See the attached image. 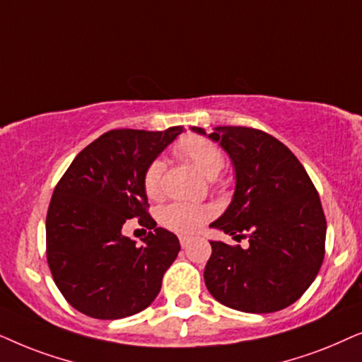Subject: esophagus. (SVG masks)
Here are the masks:
<instances>
[{"instance_id":"34e87169","label":"esophagus","mask_w":362,"mask_h":362,"mask_svg":"<svg viewBox=\"0 0 362 362\" xmlns=\"http://www.w3.org/2000/svg\"><path fill=\"white\" fill-rule=\"evenodd\" d=\"M190 242H192V238H189V237H180V245H182V248H187V247H189Z\"/></svg>"}]
</instances>
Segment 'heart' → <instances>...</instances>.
<instances>
[{"instance_id": "heart-1", "label": "heart", "mask_w": 362, "mask_h": 362, "mask_svg": "<svg viewBox=\"0 0 362 362\" xmlns=\"http://www.w3.org/2000/svg\"><path fill=\"white\" fill-rule=\"evenodd\" d=\"M173 151L177 156L190 162L206 178L216 177L223 167V153L220 147L205 137L187 136L175 144ZM163 168H165L163 162L156 158L148 163L144 172L142 185L148 199H157L160 195ZM210 216L211 210L209 206L182 204V202L163 206L160 211L162 225L182 235H192L199 231Z\"/></svg>"}]
</instances>
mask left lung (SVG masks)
<instances>
[{"instance_id": "1", "label": "left lung", "mask_w": 362, "mask_h": 362, "mask_svg": "<svg viewBox=\"0 0 362 362\" xmlns=\"http://www.w3.org/2000/svg\"><path fill=\"white\" fill-rule=\"evenodd\" d=\"M202 136V127H192ZM228 153L235 192L225 214L210 223L250 247L210 242L204 278L221 305L243 313H274L300 300L325 258L326 218L320 195L290 148L250 127L209 134Z\"/></svg>"}]
</instances>
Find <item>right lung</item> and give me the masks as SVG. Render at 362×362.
Returning <instances> with one entry per match:
<instances>
[{"label":"right lung","instance_id":"add662e5","mask_svg":"<svg viewBox=\"0 0 362 362\" xmlns=\"http://www.w3.org/2000/svg\"><path fill=\"white\" fill-rule=\"evenodd\" d=\"M182 132V125L162 132L109 131L77 153L57 182L46 216L47 264L77 311L120 320L157 298L180 243L147 214L142 177ZM129 218L153 230L142 245L122 233Z\"/></svg>","mask_w":362,"mask_h":362}]
</instances>
